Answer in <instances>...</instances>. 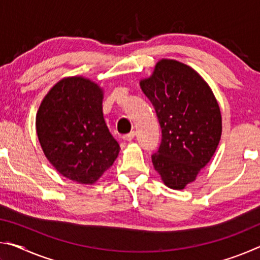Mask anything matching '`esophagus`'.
I'll return each mask as SVG.
<instances>
[{"label":"esophagus","mask_w":260,"mask_h":260,"mask_svg":"<svg viewBox=\"0 0 260 260\" xmlns=\"http://www.w3.org/2000/svg\"><path fill=\"white\" fill-rule=\"evenodd\" d=\"M134 136H135V132H131V133L122 136V139H124L125 141H132L134 139Z\"/></svg>","instance_id":"esophagus-1"}]
</instances>
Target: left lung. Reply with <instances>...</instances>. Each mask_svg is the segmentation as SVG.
<instances>
[{"instance_id": "1", "label": "left lung", "mask_w": 260, "mask_h": 260, "mask_svg": "<svg viewBox=\"0 0 260 260\" xmlns=\"http://www.w3.org/2000/svg\"><path fill=\"white\" fill-rule=\"evenodd\" d=\"M161 128V142L151 156L155 170L169 188L183 189L214 155L221 136L217 100L195 70L161 59L148 79L140 81Z\"/></svg>"}]
</instances>
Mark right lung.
Here are the masks:
<instances>
[{"mask_svg":"<svg viewBox=\"0 0 260 260\" xmlns=\"http://www.w3.org/2000/svg\"><path fill=\"white\" fill-rule=\"evenodd\" d=\"M103 90L82 77L61 79L43 99L37 133L48 160L72 181L91 184L112 166L120 147L105 124Z\"/></svg>","mask_w":260,"mask_h":260,"instance_id":"right-lung-1","label":"right lung"}]
</instances>
